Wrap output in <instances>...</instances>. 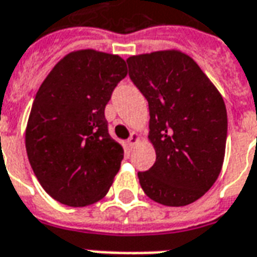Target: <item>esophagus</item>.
I'll return each instance as SVG.
<instances>
[{
    "instance_id": "34e87169",
    "label": "esophagus",
    "mask_w": 257,
    "mask_h": 257,
    "mask_svg": "<svg viewBox=\"0 0 257 257\" xmlns=\"http://www.w3.org/2000/svg\"><path fill=\"white\" fill-rule=\"evenodd\" d=\"M138 140H139L138 134H136V132H132V134H131V138L128 139V145L131 146V147H134V146L138 143Z\"/></svg>"
}]
</instances>
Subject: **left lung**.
Segmentation results:
<instances>
[{
  "mask_svg": "<svg viewBox=\"0 0 257 257\" xmlns=\"http://www.w3.org/2000/svg\"><path fill=\"white\" fill-rule=\"evenodd\" d=\"M129 77L149 101V139L156 162L138 173L146 195L167 206H184L213 186L224 160L227 111L216 86L180 51L126 59Z\"/></svg>",
  "mask_w": 257,
  "mask_h": 257,
  "instance_id": "8db88e82",
  "label": "left lung"
}]
</instances>
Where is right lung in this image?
I'll return each mask as SVG.
<instances>
[{"label": "right lung", "mask_w": 257, "mask_h": 257, "mask_svg": "<svg viewBox=\"0 0 257 257\" xmlns=\"http://www.w3.org/2000/svg\"><path fill=\"white\" fill-rule=\"evenodd\" d=\"M118 55L82 49L66 55L37 92L26 128V151L53 199L86 206L101 199L123 158L108 135L104 108L126 77Z\"/></svg>", "instance_id": "obj_1"}]
</instances>
